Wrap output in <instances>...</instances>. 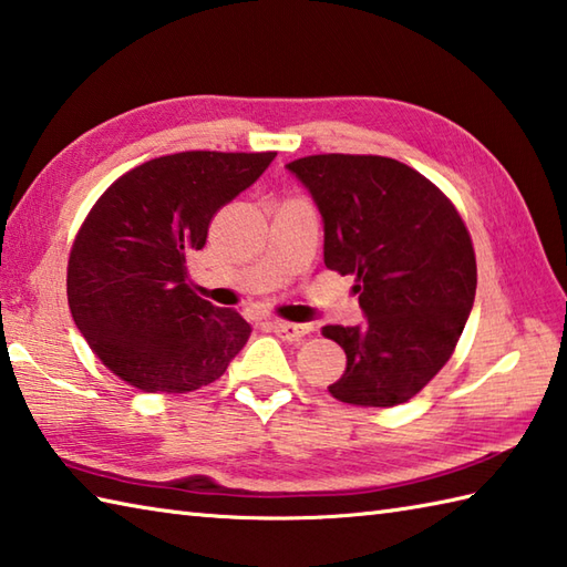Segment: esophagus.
<instances>
[{
    "instance_id": "esophagus-1",
    "label": "esophagus",
    "mask_w": 567,
    "mask_h": 567,
    "mask_svg": "<svg viewBox=\"0 0 567 567\" xmlns=\"http://www.w3.org/2000/svg\"><path fill=\"white\" fill-rule=\"evenodd\" d=\"M267 326L271 332H276L279 338H284L288 342H296L308 332V326H298V322H286V320H269Z\"/></svg>"
}]
</instances>
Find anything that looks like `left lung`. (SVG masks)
Instances as JSON below:
<instances>
[{
    "instance_id": "8db88e82",
    "label": "left lung",
    "mask_w": 567,
    "mask_h": 567,
    "mask_svg": "<svg viewBox=\"0 0 567 567\" xmlns=\"http://www.w3.org/2000/svg\"><path fill=\"white\" fill-rule=\"evenodd\" d=\"M322 217V257L354 274L362 326H326L348 354L330 394L399 406L450 360L477 291L465 223L419 171L386 156L320 154L286 164Z\"/></svg>"
}]
</instances>
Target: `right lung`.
<instances>
[{"mask_svg": "<svg viewBox=\"0 0 567 567\" xmlns=\"http://www.w3.org/2000/svg\"><path fill=\"white\" fill-rule=\"evenodd\" d=\"M181 152L132 168L102 193L73 241L68 306L90 350L146 394H183L225 374L251 326L195 296L186 259L219 207L274 161Z\"/></svg>", "mask_w": 567, "mask_h": 567, "instance_id": "1", "label": "right lung"}]
</instances>
